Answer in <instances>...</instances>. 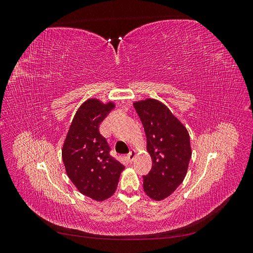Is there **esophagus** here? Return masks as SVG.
Returning a JSON list of instances; mask_svg holds the SVG:
<instances>
[{"mask_svg":"<svg viewBox=\"0 0 253 253\" xmlns=\"http://www.w3.org/2000/svg\"><path fill=\"white\" fill-rule=\"evenodd\" d=\"M136 151L135 150H132L131 152L128 153V154L126 155V159H127V162L128 163H132V162H134V159H135V157H136Z\"/></svg>","mask_w":253,"mask_h":253,"instance_id":"obj_1","label":"esophagus"}]
</instances>
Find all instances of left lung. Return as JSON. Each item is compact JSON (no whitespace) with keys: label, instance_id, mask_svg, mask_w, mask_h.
<instances>
[{"label":"left lung","instance_id":"8db88e82","mask_svg":"<svg viewBox=\"0 0 253 253\" xmlns=\"http://www.w3.org/2000/svg\"><path fill=\"white\" fill-rule=\"evenodd\" d=\"M133 105L142 122L152 158V169L143 176V190L152 200L163 201L186 177L192 155L190 136L163 102L148 98Z\"/></svg>","mask_w":253,"mask_h":253}]
</instances>
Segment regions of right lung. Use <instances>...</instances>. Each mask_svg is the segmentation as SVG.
Instances as JSON below:
<instances>
[{
  "instance_id": "add662e5",
  "label": "right lung",
  "mask_w": 253,
  "mask_h": 253,
  "mask_svg": "<svg viewBox=\"0 0 253 253\" xmlns=\"http://www.w3.org/2000/svg\"><path fill=\"white\" fill-rule=\"evenodd\" d=\"M114 108V102L103 103L96 98L84 101L75 114L62 148L67 176L80 193L97 202L115 193L125 170L110 155L108 141L99 132V126Z\"/></svg>"
}]
</instances>
